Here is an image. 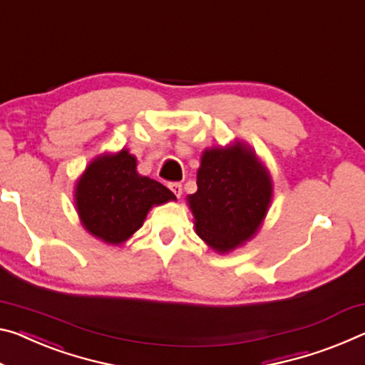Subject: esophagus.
Segmentation results:
<instances>
[{
	"label": "esophagus",
	"instance_id": "esophagus-1",
	"mask_svg": "<svg viewBox=\"0 0 365 365\" xmlns=\"http://www.w3.org/2000/svg\"><path fill=\"white\" fill-rule=\"evenodd\" d=\"M169 188L172 190L173 195H175L177 198H180V195H182V185H180V183H178V182H172V183H169Z\"/></svg>",
	"mask_w": 365,
	"mask_h": 365
}]
</instances>
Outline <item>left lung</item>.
<instances>
[{
    "mask_svg": "<svg viewBox=\"0 0 365 365\" xmlns=\"http://www.w3.org/2000/svg\"><path fill=\"white\" fill-rule=\"evenodd\" d=\"M187 201L195 229L214 252L229 253L252 239L273 196L271 175L248 144L206 149Z\"/></svg>",
    "mask_w": 365,
    "mask_h": 365,
    "instance_id": "8db88e82",
    "label": "left lung"
}]
</instances>
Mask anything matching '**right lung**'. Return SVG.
Instances as JSON below:
<instances>
[{
  "label": "right lung",
  "instance_id": "right-lung-1",
  "mask_svg": "<svg viewBox=\"0 0 365 365\" xmlns=\"http://www.w3.org/2000/svg\"><path fill=\"white\" fill-rule=\"evenodd\" d=\"M170 200L177 198L169 188L136 172V158L128 149L96 158L74 190L81 224L110 245L128 240L153 206Z\"/></svg>",
  "mask_w": 365,
  "mask_h": 365
}]
</instances>
